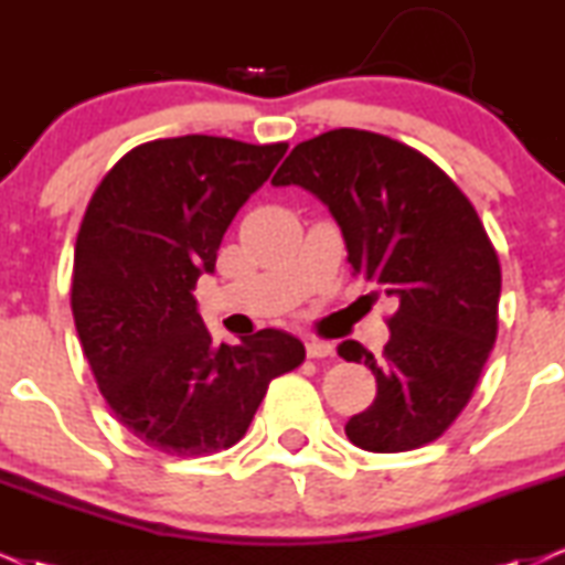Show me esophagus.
<instances>
[{
	"instance_id": "34e87169",
	"label": "esophagus",
	"mask_w": 565,
	"mask_h": 565,
	"mask_svg": "<svg viewBox=\"0 0 565 565\" xmlns=\"http://www.w3.org/2000/svg\"><path fill=\"white\" fill-rule=\"evenodd\" d=\"M305 352H308V358H329L334 352V344L323 342V339H308L305 342Z\"/></svg>"
}]
</instances>
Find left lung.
<instances>
[{
  "label": "left lung",
  "instance_id": "1",
  "mask_svg": "<svg viewBox=\"0 0 565 565\" xmlns=\"http://www.w3.org/2000/svg\"><path fill=\"white\" fill-rule=\"evenodd\" d=\"M270 183L318 196L352 270L397 302L382 363L355 339L337 348L376 376V399L344 426L352 445L405 452L441 437L498 337L500 263L477 210L429 158L358 128L297 145Z\"/></svg>",
  "mask_w": 565,
  "mask_h": 565
}]
</instances>
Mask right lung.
Wrapping results in <instances>:
<instances>
[{
	"label": "right lung",
	"instance_id": "right-lung-1",
	"mask_svg": "<svg viewBox=\"0 0 565 565\" xmlns=\"http://www.w3.org/2000/svg\"><path fill=\"white\" fill-rule=\"evenodd\" d=\"M284 152V141L202 134L147 141L88 202L73 257L76 331L115 418L154 450L196 458L236 445L268 384L305 360L300 339L278 329L215 344L194 300Z\"/></svg>",
	"mask_w": 565,
	"mask_h": 565
}]
</instances>
